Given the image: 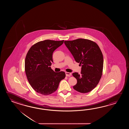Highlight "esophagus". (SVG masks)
Returning a JSON list of instances; mask_svg holds the SVG:
<instances>
[{"mask_svg":"<svg viewBox=\"0 0 129 129\" xmlns=\"http://www.w3.org/2000/svg\"><path fill=\"white\" fill-rule=\"evenodd\" d=\"M66 76L67 77H69V76H71V73L70 72H66Z\"/></svg>","mask_w":129,"mask_h":129,"instance_id":"esophagus-1","label":"esophagus"}]
</instances>
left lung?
<instances>
[{
  "label": "left lung",
  "instance_id": "left-lung-1",
  "mask_svg": "<svg viewBox=\"0 0 129 129\" xmlns=\"http://www.w3.org/2000/svg\"><path fill=\"white\" fill-rule=\"evenodd\" d=\"M64 43L75 61L82 66L80 74H72L77 80L73 88L82 93L92 90L102 77L103 68V57L98 45L84 39L64 41Z\"/></svg>",
  "mask_w": 129,
  "mask_h": 129
}]
</instances>
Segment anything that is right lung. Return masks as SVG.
<instances>
[{
    "label": "right lung",
    "mask_w": 129,
    "mask_h": 129,
    "mask_svg": "<svg viewBox=\"0 0 129 129\" xmlns=\"http://www.w3.org/2000/svg\"><path fill=\"white\" fill-rule=\"evenodd\" d=\"M63 41H40L31 47L26 55L25 71L27 80L33 89L42 95L54 92L66 77L64 72H55L50 67L53 62V52Z\"/></svg>",
    "instance_id": "right-lung-1"
}]
</instances>
